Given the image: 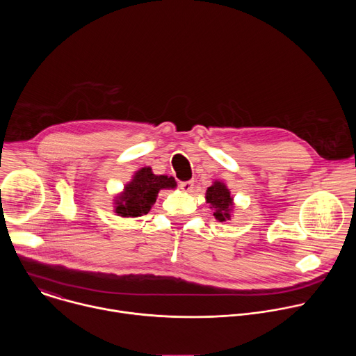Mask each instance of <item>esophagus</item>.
Wrapping results in <instances>:
<instances>
[{"label": "esophagus", "mask_w": 356, "mask_h": 356, "mask_svg": "<svg viewBox=\"0 0 356 356\" xmlns=\"http://www.w3.org/2000/svg\"><path fill=\"white\" fill-rule=\"evenodd\" d=\"M193 186H194V181H191V180L180 183V188H181L184 193H191V191H193Z\"/></svg>", "instance_id": "obj_1"}]
</instances>
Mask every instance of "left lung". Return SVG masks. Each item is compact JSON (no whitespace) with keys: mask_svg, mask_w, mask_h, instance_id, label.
Returning a JSON list of instances; mask_svg holds the SVG:
<instances>
[{"mask_svg":"<svg viewBox=\"0 0 356 356\" xmlns=\"http://www.w3.org/2000/svg\"><path fill=\"white\" fill-rule=\"evenodd\" d=\"M206 201L210 204V209L214 210L213 216L217 221L224 222L231 220L235 204L234 197L231 195L229 188L221 180H214L213 184L206 191Z\"/></svg>","mask_w":356,"mask_h":356,"instance_id":"1","label":"left lung"}]
</instances>
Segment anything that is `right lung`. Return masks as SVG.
Masks as SVG:
<instances>
[{"instance_id": "obj_1", "label": "right lung", "mask_w": 356, "mask_h": 356, "mask_svg": "<svg viewBox=\"0 0 356 356\" xmlns=\"http://www.w3.org/2000/svg\"><path fill=\"white\" fill-rule=\"evenodd\" d=\"M176 181L170 176L155 175L149 166L136 170L122 191L114 197V213L122 218H136L147 214L156 202L161 190L176 188Z\"/></svg>"}]
</instances>
